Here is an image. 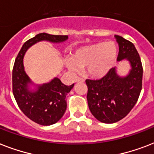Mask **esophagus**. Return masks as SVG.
Instances as JSON below:
<instances>
[{"label": "esophagus", "instance_id": "1", "mask_svg": "<svg viewBox=\"0 0 154 154\" xmlns=\"http://www.w3.org/2000/svg\"><path fill=\"white\" fill-rule=\"evenodd\" d=\"M76 82H84V79L82 78V77H77V79H76Z\"/></svg>", "mask_w": 154, "mask_h": 154}]
</instances>
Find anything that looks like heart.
I'll return each mask as SVG.
<instances>
[{"label":"heart","mask_w":154,"mask_h":154,"mask_svg":"<svg viewBox=\"0 0 154 154\" xmlns=\"http://www.w3.org/2000/svg\"><path fill=\"white\" fill-rule=\"evenodd\" d=\"M117 49L112 42L98 43L77 49L72 60H68V68L72 72H79L81 68L87 67L92 76L101 77L107 73L114 65Z\"/></svg>","instance_id":"1"}]
</instances>
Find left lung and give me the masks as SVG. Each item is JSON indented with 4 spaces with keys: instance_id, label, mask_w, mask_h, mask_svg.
Returning <instances> with one entry per match:
<instances>
[{
    "instance_id": "1",
    "label": "left lung",
    "mask_w": 154,
    "mask_h": 154,
    "mask_svg": "<svg viewBox=\"0 0 154 154\" xmlns=\"http://www.w3.org/2000/svg\"><path fill=\"white\" fill-rule=\"evenodd\" d=\"M119 45L117 60L127 59L131 65L129 74L120 77L112 68L100 79L85 80L90 112L103 123L112 124L123 119L136 105L142 89L143 68L134 45L116 35Z\"/></svg>"
}]
</instances>
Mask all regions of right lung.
<instances>
[{"label": "right lung", "mask_w": 154, "mask_h": 154, "mask_svg": "<svg viewBox=\"0 0 154 154\" xmlns=\"http://www.w3.org/2000/svg\"><path fill=\"white\" fill-rule=\"evenodd\" d=\"M68 39L67 35H52L42 32L28 40L18 53L13 69V94L17 105L24 114L32 122L42 125L55 124L65 113L67 103L66 95L72 89L65 85L60 79L54 78L51 82L38 88L34 93L27 89L30 82L23 65V57L29 48L40 41L61 42Z\"/></svg>", "instance_id": "right-lung-1"}]
</instances>
